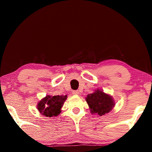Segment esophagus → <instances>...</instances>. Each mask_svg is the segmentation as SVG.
<instances>
[{"label": "esophagus", "instance_id": "1", "mask_svg": "<svg viewBox=\"0 0 152 152\" xmlns=\"http://www.w3.org/2000/svg\"><path fill=\"white\" fill-rule=\"evenodd\" d=\"M72 93L74 95H78V94H79V91H73Z\"/></svg>", "mask_w": 152, "mask_h": 152}]
</instances>
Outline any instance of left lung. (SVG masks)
Instances as JSON below:
<instances>
[{
  "label": "left lung",
  "mask_w": 152,
  "mask_h": 152,
  "mask_svg": "<svg viewBox=\"0 0 152 152\" xmlns=\"http://www.w3.org/2000/svg\"><path fill=\"white\" fill-rule=\"evenodd\" d=\"M85 99L91 113L99 116L105 115L111 111L115 105L113 96L99 88L95 90L92 93L88 94Z\"/></svg>",
  "instance_id": "left-lung-1"
}]
</instances>
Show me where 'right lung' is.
<instances>
[{"label": "right lung", "mask_w": 152, "mask_h": 152, "mask_svg": "<svg viewBox=\"0 0 152 152\" xmlns=\"http://www.w3.org/2000/svg\"><path fill=\"white\" fill-rule=\"evenodd\" d=\"M66 99L67 95H46L38 102L37 109L43 116L47 117H57L61 112V108Z\"/></svg>", "instance_id": "1"}]
</instances>
